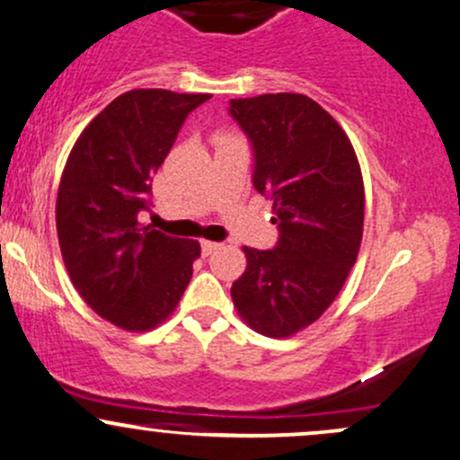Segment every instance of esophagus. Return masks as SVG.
Masks as SVG:
<instances>
[{
    "mask_svg": "<svg viewBox=\"0 0 460 460\" xmlns=\"http://www.w3.org/2000/svg\"><path fill=\"white\" fill-rule=\"evenodd\" d=\"M218 242H211V240H203L200 242V249H203V255H211L214 251H218Z\"/></svg>",
    "mask_w": 460,
    "mask_h": 460,
    "instance_id": "esophagus-1",
    "label": "esophagus"
}]
</instances>
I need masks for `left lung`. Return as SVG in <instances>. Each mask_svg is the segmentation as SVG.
<instances>
[{
    "label": "left lung",
    "instance_id": "left-lung-1",
    "mask_svg": "<svg viewBox=\"0 0 460 460\" xmlns=\"http://www.w3.org/2000/svg\"><path fill=\"white\" fill-rule=\"evenodd\" d=\"M229 113L253 144V185L279 226L275 249H242L246 270L231 299L257 334L295 336L332 305L358 260L360 164L341 124L304 93L231 100Z\"/></svg>",
    "mask_w": 460,
    "mask_h": 460
}]
</instances>
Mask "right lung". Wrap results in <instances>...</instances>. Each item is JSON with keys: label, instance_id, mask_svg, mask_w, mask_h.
Instances as JSON below:
<instances>
[{"label": "right lung", "instance_id": "right-lung-1", "mask_svg": "<svg viewBox=\"0 0 460 460\" xmlns=\"http://www.w3.org/2000/svg\"><path fill=\"white\" fill-rule=\"evenodd\" d=\"M209 93L133 89L75 139L60 176L57 231L65 269L95 314L126 332L168 319L200 255L196 240L141 226L150 183L190 111Z\"/></svg>", "mask_w": 460, "mask_h": 460}]
</instances>
